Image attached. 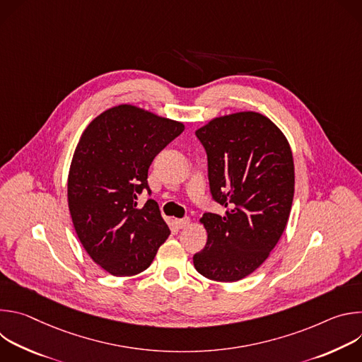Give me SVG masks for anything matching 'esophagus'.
Segmentation results:
<instances>
[{
	"label": "esophagus",
	"instance_id": "esophagus-1",
	"mask_svg": "<svg viewBox=\"0 0 362 362\" xmlns=\"http://www.w3.org/2000/svg\"><path fill=\"white\" fill-rule=\"evenodd\" d=\"M190 223V219L189 218H183V219H175V225L179 228V229H185L186 226H189Z\"/></svg>",
	"mask_w": 362,
	"mask_h": 362
}]
</instances>
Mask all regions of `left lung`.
<instances>
[{
  "mask_svg": "<svg viewBox=\"0 0 362 362\" xmlns=\"http://www.w3.org/2000/svg\"><path fill=\"white\" fill-rule=\"evenodd\" d=\"M208 156L212 199L223 216L203 214L208 232L193 265L204 278L239 281L259 268L282 236L293 200V159L284 133L265 116L242 112L196 130Z\"/></svg>",
  "mask_w": 362,
  "mask_h": 362,
  "instance_id": "1",
  "label": "left lung"
}]
</instances>
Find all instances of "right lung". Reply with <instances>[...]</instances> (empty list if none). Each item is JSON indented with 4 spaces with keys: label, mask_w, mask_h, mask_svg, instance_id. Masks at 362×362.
I'll use <instances>...</instances> for the list:
<instances>
[{
    "label": "right lung",
    "mask_w": 362,
    "mask_h": 362,
    "mask_svg": "<svg viewBox=\"0 0 362 362\" xmlns=\"http://www.w3.org/2000/svg\"><path fill=\"white\" fill-rule=\"evenodd\" d=\"M185 126L134 106L97 116L76 147L69 173V208L76 233L91 259L115 276L150 267L170 230L159 204L137 197L148 168Z\"/></svg>",
    "instance_id": "1"
}]
</instances>
